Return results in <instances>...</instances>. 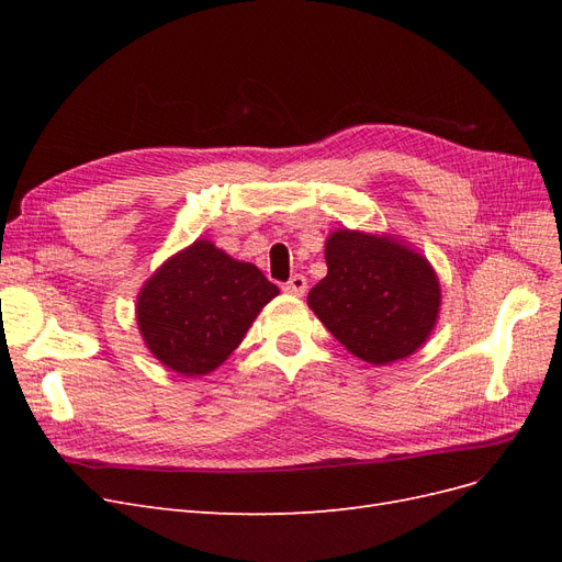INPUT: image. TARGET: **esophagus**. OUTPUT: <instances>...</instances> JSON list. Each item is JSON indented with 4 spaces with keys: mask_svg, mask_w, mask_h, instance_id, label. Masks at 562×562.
I'll return each instance as SVG.
<instances>
[{
    "mask_svg": "<svg viewBox=\"0 0 562 562\" xmlns=\"http://www.w3.org/2000/svg\"><path fill=\"white\" fill-rule=\"evenodd\" d=\"M283 291L291 295H304V291H307V279H304L302 274H295L283 283Z\"/></svg>",
    "mask_w": 562,
    "mask_h": 562,
    "instance_id": "1",
    "label": "esophagus"
}]
</instances>
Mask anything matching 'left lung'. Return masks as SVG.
Returning <instances> with one entry per match:
<instances>
[{"label":"left lung","mask_w":562,"mask_h":562,"mask_svg":"<svg viewBox=\"0 0 562 562\" xmlns=\"http://www.w3.org/2000/svg\"><path fill=\"white\" fill-rule=\"evenodd\" d=\"M328 274L310 291V307L359 359L384 366L417 351L431 335L440 285L419 252L361 232H333Z\"/></svg>","instance_id":"1"}]
</instances>
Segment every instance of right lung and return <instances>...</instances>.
<instances>
[{"instance_id": "1", "label": "right lung", "mask_w": 562, "mask_h": 562, "mask_svg": "<svg viewBox=\"0 0 562 562\" xmlns=\"http://www.w3.org/2000/svg\"><path fill=\"white\" fill-rule=\"evenodd\" d=\"M279 288L262 271L194 241L168 260L138 295L145 345L180 375H206L241 345Z\"/></svg>"}]
</instances>
